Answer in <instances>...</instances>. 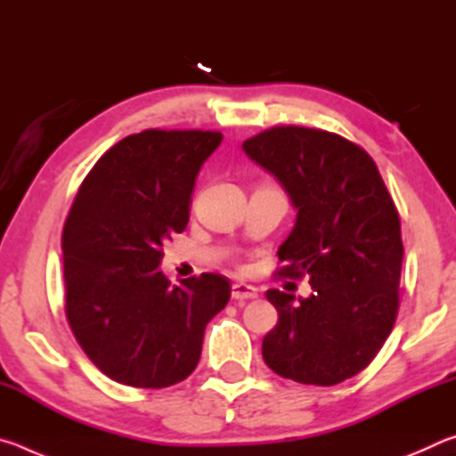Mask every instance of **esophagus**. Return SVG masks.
<instances>
[{
    "label": "esophagus",
    "instance_id": "esophagus-1",
    "mask_svg": "<svg viewBox=\"0 0 456 456\" xmlns=\"http://www.w3.org/2000/svg\"><path fill=\"white\" fill-rule=\"evenodd\" d=\"M231 297L233 299H256L257 297V288H253L249 283H233V288H231Z\"/></svg>",
    "mask_w": 456,
    "mask_h": 456
}]
</instances>
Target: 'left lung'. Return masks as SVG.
<instances>
[{
    "instance_id": "left-lung-1",
    "label": "left lung",
    "mask_w": 456,
    "mask_h": 456,
    "mask_svg": "<svg viewBox=\"0 0 456 456\" xmlns=\"http://www.w3.org/2000/svg\"><path fill=\"white\" fill-rule=\"evenodd\" d=\"M297 209L277 249L280 277H310L314 293L269 289L280 320L261 354L275 374L334 386L362 372L390 336L400 304L403 235L372 157L320 128L273 126L243 142Z\"/></svg>"
}]
</instances>
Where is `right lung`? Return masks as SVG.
<instances>
[{
  "label": "right lung",
  "mask_w": 456,
  "mask_h": 456,
  "mask_svg": "<svg viewBox=\"0 0 456 456\" xmlns=\"http://www.w3.org/2000/svg\"><path fill=\"white\" fill-rule=\"evenodd\" d=\"M213 130H142L108 149L82 181L61 233L66 318L100 372L167 388L197 368L205 328L231 297L225 275L171 285L163 245L189 223Z\"/></svg>",
  "instance_id": "obj_1"
}]
</instances>
